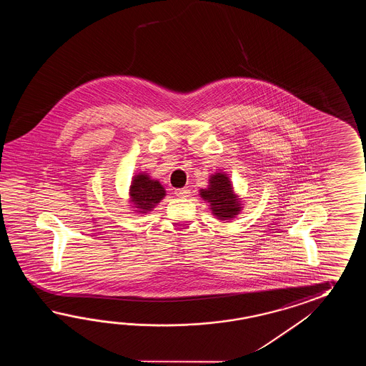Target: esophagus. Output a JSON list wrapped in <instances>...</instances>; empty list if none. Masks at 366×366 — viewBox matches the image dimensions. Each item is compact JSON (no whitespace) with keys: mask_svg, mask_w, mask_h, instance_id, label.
I'll list each match as a JSON object with an SVG mask.
<instances>
[{"mask_svg":"<svg viewBox=\"0 0 366 366\" xmlns=\"http://www.w3.org/2000/svg\"><path fill=\"white\" fill-rule=\"evenodd\" d=\"M189 189L188 188H177L175 189V194L178 196V197H182V199H184V197H188L189 196Z\"/></svg>","mask_w":366,"mask_h":366,"instance_id":"1","label":"esophagus"}]
</instances>
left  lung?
I'll list each match as a JSON object with an SVG mask.
<instances>
[{"instance_id": "1", "label": "left lung", "mask_w": 366, "mask_h": 366, "mask_svg": "<svg viewBox=\"0 0 366 366\" xmlns=\"http://www.w3.org/2000/svg\"><path fill=\"white\" fill-rule=\"evenodd\" d=\"M202 199L210 204V209L219 219H230L241 209L239 200L234 194L233 187L225 174L217 172L212 175L209 187L200 189Z\"/></svg>"}]
</instances>
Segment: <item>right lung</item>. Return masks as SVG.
I'll return each instance as SVG.
<instances>
[{
  "label": "right lung",
  "mask_w": 366,
  "mask_h": 366,
  "mask_svg": "<svg viewBox=\"0 0 366 366\" xmlns=\"http://www.w3.org/2000/svg\"><path fill=\"white\" fill-rule=\"evenodd\" d=\"M129 194L134 205L140 209V213H147L153 209L166 194L161 183L158 180L150 179L149 175L145 174H139L133 178Z\"/></svg>",
  "instance_id": "right-lung-1"
}]
</instances>
